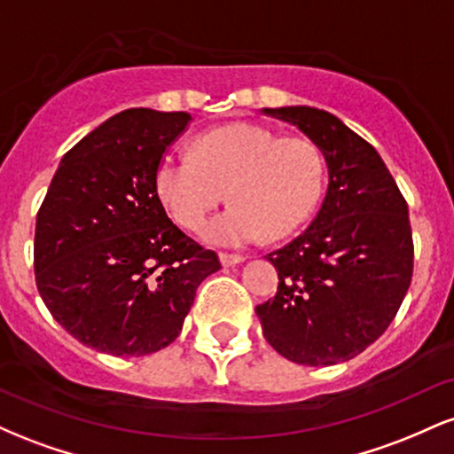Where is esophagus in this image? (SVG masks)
<instances>
[{
	"instance_id": "esophagus-1",
	"label": "esophagus",
	"mask_w": 454,
	"mask_h": 454,
	"mask_svg": "<svg viewBox=\"0 0 454 454\" xmlns=\"http://www.w3.org/2000/svg\"><path fill=\"white\" fill-rule=\"evenodd\" d=\"M243 256H239V254H220V262L223 267H234V264H241L243 262Z\"/></svg>"
}]
</instances>
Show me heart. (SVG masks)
I'll return each mask as SVG.
<instances>
[{
  "instance_id": "obj_1",
  "label": "heart",
  "mask_w": 454,
  "mask_h": 454,
  "mask_svg": "<svg viewBox=\"0 0 454 454\" xmlns=\"http://www.w3.org/2000/svg\"><path fill=\"white\" fill-rule=\"evenodd\" d=\"M155 194L185 231H198L228 196L234 205L202 231L220 247L290 237L314 215L325 190V161L314 143L281 138L256 123L202 132L194 153L166 151L153 175Z\"/></svg>"
}]
</instances>
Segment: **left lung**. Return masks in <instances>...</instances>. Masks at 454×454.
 <instances>
[{
  "instance_id": "left-lung-1",
  "label": "left lung",
  "mask_w": 454,
  "mask_h": 454,
  "mask_svg": "<svg viewBox=\"0 0 454 454\" xmlns=\"http://www.w3.org/2000/svg\"><path fill=\"white\" fill-rule=\"evenodd\" d=\"M322 151L326 196L309 228L269 254L278 294L256 307L262 333L299 364H337L387 331L408 293L414 243L408 202L367 140L311 106L262 108Z\"/></svg>"
}]
</instances>
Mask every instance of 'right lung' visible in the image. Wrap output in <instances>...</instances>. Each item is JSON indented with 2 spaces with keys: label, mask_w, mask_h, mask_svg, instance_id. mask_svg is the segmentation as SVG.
<instances>
[{
  "label": "right lung",
  "mask_w": 454,
  "mask_h": 454,
  "mask_svg": "<svg viewBox=\"0 0 454 454\" xmlns=\"http://www.w3.org/2000/svg\"><path fill=\"white\" fill-rule=\"evenodd\" d=\"M192 114L129 108L61 158L35 217L44 305L74 340L145 356L179 337L202 279L222 269L166 215L155 166Z\"/></svg>",
  "instance_id": "add662e5"
}]
</instances>
